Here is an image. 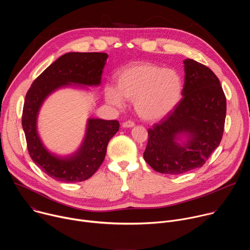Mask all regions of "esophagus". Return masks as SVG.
<instances>
[{
    "label": "esophagus",
    "mask_w": 250,
    "mask_h": 250,
    "mask_svg": "<svg viewBox=\"0 0 250 250\" xmlns=\"http://www.w3.org/2000/svg\"><path fill=\"white\" fill-rule=\"evenodd\" d=\"M134 126V123L131 121H127L123 123V127H133Z\"/></svg>",
    "instance_id": "34e87169"
}]
</instances>
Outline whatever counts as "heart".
<instances>
[{"label": "heart", "instance_id": "obj_1", "mask_svg": "<svg viewBox=\"0 0 250 250\" xmlns=\"http://www.w3.org/2000/svg\"><path fill=\"white\" fill-rule=\"evenodd\" d=\"M182 80L174 69L137 62L124 68L117 76V88L106 86V102L121 108L125 99L134 103L137 115L146 121L166 117L180 101Z\"/></svg>", "mask_w": 250, "mask_h": 250}]
</instances>
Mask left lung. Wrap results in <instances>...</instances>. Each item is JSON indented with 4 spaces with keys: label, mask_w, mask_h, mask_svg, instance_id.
I'll return each mask as SVG.
<instances>
[{
    "label": "left lung",
    "mask_w": 250,
    "mask_h": 250,
    "mask_svg": "<svg viewBox=\"0 0 250 250\" xmlns=\"http://www.w3.org/2000/svg\"><path fill=\"white\" fill-rule=\"evenodd\" d=\"M183 98L152 128L145 160L155 171L178 175L202 167L224 134L227 101L219 78L207 66L184 60Z\"/></svg>",
    "instance_id": "obj_1"
}]
</instances>
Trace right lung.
<instances>
[{
    "mask_svg": "<svg viewBox=\"0 0 250 250\" xmlns=\"http://www.w3.org/2000/svg\"><path fill=\"white\" fill-rule=\"evenodd\" d=\"M108 54L69 52L60 56L35 79L26 93L21 125L32 161L53 179L76 183L85 181L103 163L110 139L119 131L118 121L88 119L80 147L72 154L59 156L50 152L38 131V117L48 96L65 87L88 90L99 86Z\"/></svg>",
    "mask_w": 250,
    "mask_h": 250,
    "instance_id": "obj_1",
    "label": "right lung"
}]
</instances>
